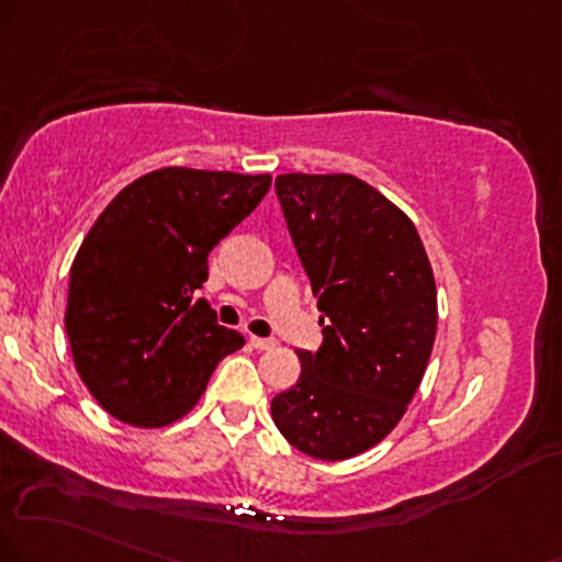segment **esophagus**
I'll use <instances>...</instances> for the list:
<instances>
[{"instance_id": "1", "label": "esophagus", "mask_w": 562, "mask_h": 562, "mask_svg": "<svg viewBox=\"0 0 562 562\" xmlns=\"http://www.w3.org/2000/svg\"><path fill=\"white\" fill-rule=\"evenodd\" d=\"M249 344H252V349H258V351H268V349H276V341H273V338H260V336H249Z\"/></svg>"}]
</instances>
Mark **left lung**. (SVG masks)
Returning a JSON list of instances; mask_svg holds the SVG:
<instances>
[{
	"label": "left lung",
	"instance_id": "8db88e82",
	"mask_svg": "<svg viewBox=\"0 0 562 562\" xmlns=\"http://www.w3.org/2000/svg\"><path fill=\"white\" fill-rule=\"evenodd\" d=\"M296 255L321 310L323 346L296 351L302 375L270 404L296 450L364 453L398 425L425 378L438 289L412 218L351 175H279Z\"/></svg>",
	"mask_w": 562,
	"mask_h": 562
}]
</instances>
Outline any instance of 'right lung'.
I'll list each match as a JSON object with an SVG mask.
<instances>
[{
  "mask_svg": "<svg viewBox=\"0 0 562 562\" xmlns=\"http://www.w3.org/2000/svg\"><path fill=\"white\" fill-rule=\"evenodd\" d=\"M268 190L270 175L166 166L103 207L69 268L65 313L75 370L103 412L133 427L171 425L245 346L195 294L207 252Z\"/></svg>",
  "mask_w": 562,
  "mask_h": 562,
  "instance_id": "obj_1",
  "label": "right lung"
}]
</instances>
